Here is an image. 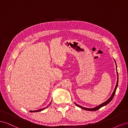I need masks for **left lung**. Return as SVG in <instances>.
I'll use <instances>...</instances> for the list:
<instances>
[{
    "label": "left lung",
    "instance_id": "1",
    "mask_svg": "<svg viewBox=\"0 0 128 128\" xmlns=\"http://www.w3.org/2000/svg\"><path fill=\"white\" fill-rule=\"evenodd\" d=\"M114 61H115V60H114ZM115 62L116 65V64L115 61ZM116 72H117V76H118V80H117L116 85L115 89H114V91H113V94H112V96H110V97L109 99H108L107 100V101H106L105 102H104V103H102V104H100V105H99V106H96V107H94V108H86V107H83L81 106H80V105H78V104H76L75 102H74L75 104H76V105L77 106H78V107H80V108H82V109L85 110H88V111H95V110H98L99 109H100V108H102V107H103V106H104L107 105V104L108 103H110V102H111V100H112V99H113V97H114V95H115V94L116 90V88H117L118 86V72H117V66H116Z\"/></svg>",
    "mask_w": 128,
    "mask_h": 128
}]
</instances>
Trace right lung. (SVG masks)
Here are the masks:
<instances>
[{
	"mask_svg": "<svg viewBox=\"0 0 128 128\" xmlns=\"http://www.w3.org/2000/svg\"><path fill=\"white\" fill-rule=\"evenodd\" d=\"M51 104V102H50V104ZM50 104H48V105L47 106V107H46L45 108H42V109H40V110H30V112H40V111H42V110H45V108H47L49 105H50Z\"/></svg>",
	"mask_w": 128,
	"mask_h": 128,
	"instance_id": "right-lung-1",
	"label": "right lung"
}]
</instances>
